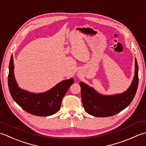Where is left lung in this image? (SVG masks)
Returning a JSON list of instances; mask_svg holds the SVG:
<instances>
[{
    "mask_svg": "<svg viewBox=\"0 0 146 146\" xmlns=\"http://www.w3.org/2000/svg\"><path fill=\"white\" fill-rule=\"evenodd\" d=\"M135 62V76L131 85L123 93L105 96L98 93L84 82H79L82 104L88 113L96 117H110L120 113L131 103L139 83V67L136 58Z\"/></svg>",
    "mask_w": 146,
    "mask_h": 146,
    "instance_id": "8db88e82",
    "label": "left lung"
}]
</instances>
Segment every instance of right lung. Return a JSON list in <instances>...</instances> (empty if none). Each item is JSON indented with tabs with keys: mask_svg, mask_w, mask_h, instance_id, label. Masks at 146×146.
<instances>
[{
	"mask_svg": "<svg viewBox=\"0 0 146 146\" xmlns=\"http://www.w3.org/2000/svg\"><path fill=\"white\" fill-rule=\"evenodd\" d=\"M14 68L13 56L11 55L9 65V89L14 102L24 110L33 115L47 117L60 110L62 99L74 82L73 78L61 81L44 93H33L19 88L15 79Z\"/></svg>",
	"mask_w": 146,
	"mask_h": 146,
	"instance_id": "right-lung-1",
	"label": "right lung"
}]
</instances>
